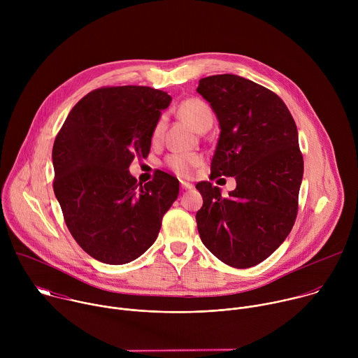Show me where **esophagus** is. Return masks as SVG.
Instances as JSON below:
<instances>
[{"label": "esophagus", "instance_id": "34e87169", "mask_svg": "<svg viewBox=\"0 0 358 358\" xmlns=\"http://www.w3.org/2000/svg\"><path fill=\"white\" fill-rule=\"evenodd\" d=\"M194 185L189 181H181V188L182 189H191Z\"/></svg>", "mask_w": 358, "mask_h": 358}]
</instances>
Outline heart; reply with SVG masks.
I'll list each match as a JSON object with an SVG mask.
<instances>
[{
	"label": "heart",
	"mask_w": 358,
	"mask_h": 358,
	"mask_svg": "<svg viewBox=\"0 0 358 358\" xmlns=\"http://www.w3.org/2000/svg\"><path fill=\"white\" fill-rule=\"evenodd\" d=\"M178 113L201 131L211 127L214 120V113L210 105L198 97L185 99L178 106ZM163 130H164V117H160L151 131L152 143H159L162 140ZM201 163H202V157L198 155L173 152V155H169L166 157V166L181 177L189 176L194 171V169L198 167Z\"/></svg>",
	"instance_id": "obj_1"
}]
</instances>
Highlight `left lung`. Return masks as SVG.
<instances>
[{"label":"left lung","instance_id":"left-lung-1","mask_svg":"<svg viewBox=\"0 0 358 358\" xmlns=\"http://www.w3.org/2000/svg\"><path fill=\"white\" fill-rule=\"evenodd\" d=\"M196 92L221 127L211 178L236 180L228 196L208 181L196 184L198 232L220 261L246 269L271 257L294 225L303 178L296 123L275 92L236 75L199 79Z\"/></svg>","mask_w":358,"mask_h":358}]
</instances>
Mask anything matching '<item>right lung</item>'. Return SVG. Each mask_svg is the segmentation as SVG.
<instances>
[{
	"label": "right lung",
	"instance_id": "1",
	"mask_svg": "<svg viewBox=\"0 0 358 358\" xmlns=\"http://www.w3.org/2000/svg\"><path fill=\"white\" fill-rule=\"evenodd\" d=\"M167 92L148 86L92 90L71 110L57 134L54 191L65 224L92 258L123 265L143 255L178 195V180L159 171L147 184L130 174L147 157Z\"/></svg>",
	"mask_w": 358,
	"mask_h": 358
}]
</instances>
